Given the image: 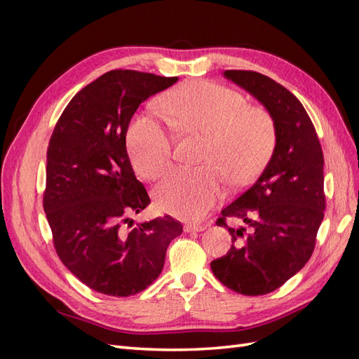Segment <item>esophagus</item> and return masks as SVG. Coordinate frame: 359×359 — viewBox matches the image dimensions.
<instances>
[{
	"label": "esophagus",
	"instance_id": "obj_1",
	"mask_svg": "<svg viewBox=\"0 0 359 359\" xmlns=\"http://www.w3.org/2000/svg\"><path fill=\"white\" fill-rule=\"evenodd\" d=\"M184 231H186L187 233L189 232H202V231H205V226H202V224H186V226H184Z\"/></svg>",
	"mask_w": 359,
	"mask_h": 359
}]
</instances>
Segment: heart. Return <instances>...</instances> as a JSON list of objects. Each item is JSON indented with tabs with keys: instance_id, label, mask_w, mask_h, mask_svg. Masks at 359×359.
<instances>
[{
	"instance_id": "1",
	"label": "heart",
	"mask_w": 359,
	"mask_h": 359,
	"mask_svg": "<svg viewBox=\"0 0 359 359\" xmlns=\"http://www.w3.org/2000/svg\"><path fill=\"white\" fill-rule=\"evenodd\" d=\"M170 126L205 135L201 168L173 170L157 187L156 203L182 220H199L223 196L224 177L233 186L252 181L273 154L277 130L273 116L223 85L196 81L166 99ZM128 153L139 175L158 180L172 165V136L154 115H140L130 126Z\"/></svg>"
}]
</instances>
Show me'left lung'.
<instances>
[{"instance_id": "left-lung-1", "label": "left lung", "mask_w": 359, "mask_h": 359, "mask_svg": "<svg viewBox=\"0 0 359 359\" xmlns=\"http://www.w3.org/2000/svg\"><path fill=\"white\" fill-rule=\"evenodd\" d=\"M226 79L264 104L277 130L276 147L260 177L222 210L217 224L227 227L232 247L211 262L214 276L241 295L278 289L309 262L323 220V153L301 102L265 74L226 70ZM227 216L249 226L233 230Z\"/></svg>"}]
</instances>
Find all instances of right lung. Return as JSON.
Here are the masks:
<instances>
[{
  "label": "right lung",
  "instance_id": "add662e5",
  "mask_svg": "<svg viewBox=\"0 0 359 359\" xmlns=\"http://www.w3.org/2000/svg\"><path fill=\"white\" fill-rule=\"evenodd\" d=\"M177 81L107 72L73 97L50 136L43 208L53 244L70 273L104 295L130 297L153 285L168 245L182 233L169 215L129 229L130 215L145 210L149 196L126 148L139 104Z\"/></svg>",
  "mask_w": 359,
  "mask_h": 359
}]
</instances>
